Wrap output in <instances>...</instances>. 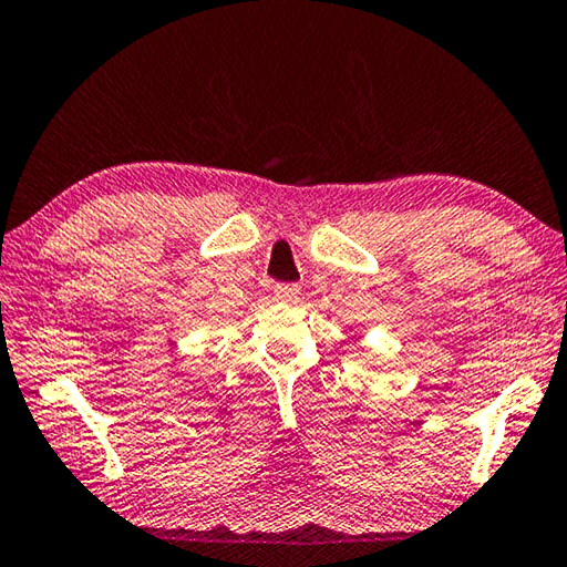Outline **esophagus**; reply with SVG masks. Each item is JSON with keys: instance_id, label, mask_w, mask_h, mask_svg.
<instances>
[{"instance_id": "1", "label": "esophagus", "mask_w": 567, "mask_h": 567, "mask_svg": "<svg viewBox=\"0 0 567 567\" xmlns=\"http://www.w3.org/2000/svg\"><path fill=\"white\" fill-rule=\"evenodd\" d=\"M275 295L277 300H285V302L297 300V297H300V285H275Z\"/></svg>"}]
</instances>
